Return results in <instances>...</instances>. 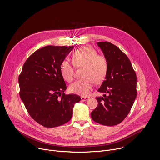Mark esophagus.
Listing matches in <instances>:
<instances>
[{"mask_svg": "<svg viewBox=\"0 0 160 160\" xmlns=\"http://www.w3.org/2000/svg\"><path fill=\"white\" fill-rule=\"evenodd\" d=\"M89 98V97H86V96H81V99L82 101H85L88 100Z\"/></svg>", "mask_w": 160, "mask_h": 160, "instance_id": "obj_1", "label": "esophagus"}]
</instances>
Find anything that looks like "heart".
Wrapping results in <instances>:
<instances>
[{
  "instance_id": "b5f03b06",
  "label": "heart",
  "mask_w": 160,
  "mask_h": 160,
  "mask_svg": "<svg viewBox=\"0 0 160 160\" xmlns=\"http://www.w3.org/2000/svg\"><path fill=\"white\" fill-rule=\"evenodd\" d=\"M72 61L77 68L82 67L83 78L69 86L71 92L86 96L91 90L94 83L102 82L108 71V61L103 55H98L97 51L91 47L84 46L76 50L72 54ZM63 78L71 82L74 79V68L69 61H63L60 66Z\"/></svg>"
}]
</instances>
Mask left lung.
Returning <instances> with one entry per match:
<instances>
[{
    "label": "left lung",
    "instance_id": "obj_1",
    "mask_svg": "<svg viewBox=\"0 0 160 160\" xmlns=\"http://www.w3.org/2000/svg\"><path fill=\"white\" fill-rule=\"evenodd\" d=\"M97 45L107 59L108 68L105 80L98 90L105 94L96 98L98 105L91 112V118L104 126L117 125L126 118L134 103L137 76L128 57L118 47L109 42Z\"/></svg>",
    "mask_w": 160,
    "mask_h": 160
}]
</instances>
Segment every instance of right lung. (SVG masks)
<instances>
[{
    "mask_svg": "<svg viewBox=\"0 0 160 160\" xmlns=\"http://www.w3.org/2000/svg\"><path fill=\"white\" fill-rule=\"evenodd\" d=\"M74 46H47L34 52L18 77L20 96L31 117L39 124L54 128L68 122L72 108L80 101L65 94L66 85L60 66Z\"/></svg>",
    "mask_w": 160,
    "mask_h": 160,
    "instance_id": "add662e5",
    "label": "right lung"
}]
</instances>
